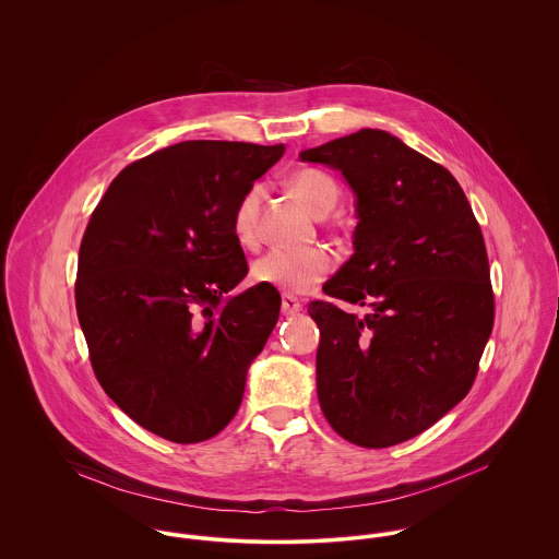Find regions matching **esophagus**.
Wrapping results in <instances>:
<instances>
[{
    "mask_svg": "<svg viewBox=\"0 0 559 559\" xmlns=\"http://www.w3.org/2000/svg\"><path fill=\"white\" fill-rule=\"evenodd\" d=\"M301 310H304V304L295 295H284L282 297V312H284V317L299 314Z\"/></svg>",
    "mask_w": 559,
    "mask_h": 559,
    "instance_id": "obj_1",
    "label": "esophagus"
}]
</instances>
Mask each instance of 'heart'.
<instances>
[{
	"label": "heart",
	"instance_id": "1",
	"mask_svg": "<svg viewBox=\"0 0 559 559\" xmlns=\"http://www.w3.org/2000/svg\"><path fill=\"white\" fill-rule=\"evenodd\" d=\"M290 189L314 213H329L340 200L337 182L322 169L304 167L290 176ZM262 189L251 187L237 204L233 215V233L240 245L251 247L258 240ZM333 271V258L322 247L306 249H271L251 264L253 282L284 293H306Z\"/></svg>",
	"mask_w": 559,
	"mask_h": 559
}]
</instances>
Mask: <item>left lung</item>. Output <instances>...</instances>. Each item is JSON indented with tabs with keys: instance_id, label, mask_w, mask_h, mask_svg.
<instances>
[{
	"instance_id": "obj_1",
	"label": "left lung",
	"mask_w": 559,
	"mask_h": 559,
	"mask_svg": "<svg viewBox=\"0 0 559 559\" xmlns=\"http://www.w3.org/2000/svg\"><path fill=\"white\" fill-rule=\"evenodd\" d=\"M342 169L357 193L355 253L312 301L319 402L361 448L402 443L465 399L495 322L478 219L456 178L399 138L361 129L301 153Z\"/></svg>"
}]
</instances>
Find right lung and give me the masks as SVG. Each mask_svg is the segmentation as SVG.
Returning <instances> with one entry per match:
<instances>
[{
  "label": "right lung",
  "instance_id": "1",
  "mask_svg": "<svg viewBox=\"0 0 559 559\" xmlns=\"http://www.w3.org/2000/svg\"><path fill=\"white\" fill-rule=\"evenodd\" d=\"M284 146L193 140L127 165L83 233L75 282L92 370L133 421L174 443L222 432L282 297L251 286L240 198Z\"/></svg>",
  "mask_w": 559,
  "mask_h": 559
}]
</instances>
